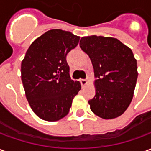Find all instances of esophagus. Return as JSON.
I'll list each match as a JSON object with an SVG mask.
<instances>
[{"label":"esophagus","mask_w":151,"mask_h":151,"mask_svg":"<svg viewBox=\"0 0 151 151\" xmlns=\"http://www.w3.org/2000/svg\"><path fill=\"white\" fill-rule=\"evenodd\" d=\"M80 82H81V84H82V86H85L87 84V80H86V79H81V80H80Z\"/></svg>","instance_id":"34e87169"}]
</instances>
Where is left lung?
I'll use <instances>...</instances> for the list:
<instances>
[{"label":"left lung","instance_id":"8db88e82","mask_svg":"<svg viewBox=\"0 0 151 151\" xmlns=\"http://www.w3.org/2000/svg\"><path fill=\"white\" fill-rule=\"evenodd\" d=\"M79 44L91 60L96 78L91 110L106 120L120 116L132 101L138 74L132 50L117 39L96 35L81 38Z\"/></svg>","mask_w":151,"mask_h":151}]
</instances>
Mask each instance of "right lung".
Instances as JSON below:
<instances>
[{"instance_id":"obj_1","label":"right lung","mask_w":151,"mask_h":151,"mask_svg":"<svg viewBox=\"0 0 151 151\" xmlns=\"http://www.w3.org/2000/svg\"><path fill=\"white\" fill-rule=\"evenodd\" d=\"M79 36L60 29L45 32L27 51L21 65L22 82L31 109L47 121L69 113L80 82L71 79L67 54L78 44Z\"/></svg>"}]
</instances>
